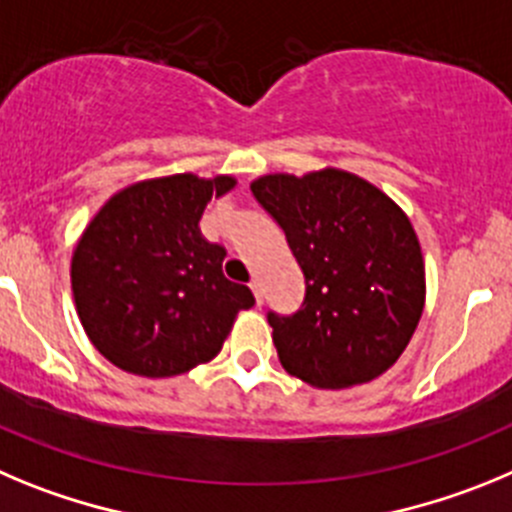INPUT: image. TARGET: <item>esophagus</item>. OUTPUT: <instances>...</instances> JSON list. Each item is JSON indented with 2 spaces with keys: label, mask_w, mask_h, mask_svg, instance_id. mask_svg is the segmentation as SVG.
<instances>
[{
  "label": "esophagus",
  "mask_w": 512,
  "mask_h": 512,
  "mask_svg": "<svg viewBox=\"0 0 512 512\" xmlns=\"http://www.w3.org/2000/svg\"><path fill=\"white\" fill-rule=\"evenodd\" d=\"M250 288H252V293H255V301H257V303H262V288H260V280H252Z\"/></svg>",
  "instance_id": "esophagus-1"
}]
</instances>
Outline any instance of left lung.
I'll list each match as a JSON object with an SVG mask.
<instances>
[{
    "instance_id": "left-lung-1",
    "label": "left lung",
    "mask_w": 512,
    "mask_h": 512,
    "mask_svg": "<svg viewBox=\"0 0 512 512\" xmlns=\"http://www.w3.org/2000/svg\"><path fill=\"white\" fill-rule=\"evenodd\" d=\"M250 188L306 278L296 313L267 311L285 372L313 388H349L393 367L426 301L408 216L380 188L336 168L262 176Z\"/></svg>"
}]
</instances>
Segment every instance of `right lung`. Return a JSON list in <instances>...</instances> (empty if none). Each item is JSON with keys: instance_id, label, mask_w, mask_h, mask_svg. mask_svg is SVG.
<instances>
[{"instance_id": "obj_1", "label": "right lung", "mask_w": 512, "mask_h": 512, "mask_svg": "<svg viewBox=\"0 0 512 512\" xmlns=\"http://www.w3.org/2000/svg\"><path fill=\"white\" fill-rule=\"evenodd\" d=\"M191 173L114 193L78 239L71 285L91 344L119 370L173 377L222 352L247 285L224 278L227 250L201 237L211 199L234 188Z\"/></svg>"}]
</instances>
